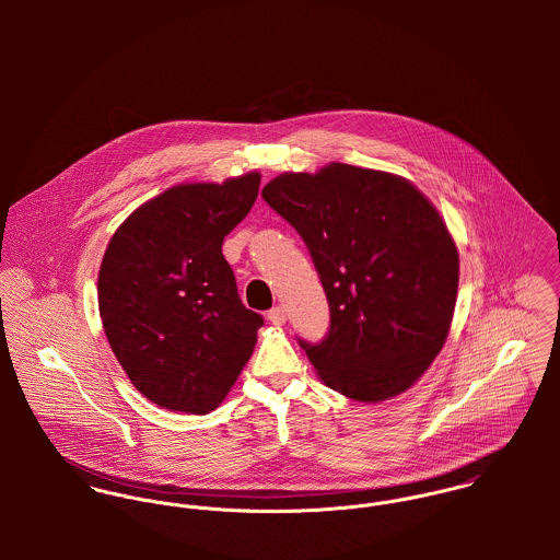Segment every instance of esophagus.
<instances>
[{"label":"esophagus","instance_id":"esophagus-1","mask_svg":"<svg viewBox=\"0 0 560 560\" xmlns=\"http://www.w3.org/2000/svg\"><path fill=\"white\" fill-rule=\"evenodd\" d=\"M267 319L271 320L273 325H282V323L287 320V313H284L282 306H276V308H271V311L267 313Z\"/></svg>","mask_w":560,"mask_h":560}]
</instances>
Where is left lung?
Wrapping results in <instances>:
<instances>
[{
  "label": "left lung",
  "mask_w": 560,
  "mask_h": 560,
  "mask_svg": "<svg viewBox=\"0 0 560 560\" xmlns=\"http://www.w3.org/2000/svg\"><path fill=\"white\" fill-rule=\"evenodd\" d=\"M262 200L319 273L329 329L298 342L320 380L364 402L407 390L440 353L457 302L459 256L433 205L400 176L347 163L280 174Z\"/></svg>",
  "instance_id": "obj_1"
}]
</instances>
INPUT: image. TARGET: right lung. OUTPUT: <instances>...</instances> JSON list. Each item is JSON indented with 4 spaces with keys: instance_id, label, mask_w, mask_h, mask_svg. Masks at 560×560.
I'll return each instance as SVG.
<instances>
[{
    "instance_id": "right-lung-1",
    "label": "right lung",
    "mask_w": 560,
    "mask_h": 560,
    "mask_svg": "<svg viewBox=\"0 0 560 560\" xmlns=\"http://www.w3.org/2000/svg\"><path fill=\"white\" fill-rule=\"evenodd\" d=\"M260 174L178 185L133 211L98 271V311L131 384L160 407L213 411L240 377L262 317L243 306L222 254Z\"/></svg>"
}]
</instances>
